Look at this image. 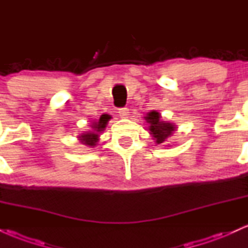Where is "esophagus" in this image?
Wrapping results in <instances>:
<instances>
[{
	"instance_id": "1",
	"label": "esophagus",
	"mask_w": 248,
	"mask_h": 248,
	"mask_svg": "<svg viewBox=\"0 0 248 248\" xmlns=\"http://www.w3.org/2000/svg\"><path fill=\"white\" fill-rule=\"evenodd\" d=\"M119 115H120V118H127L128 115V113H129V109H128L127 107H122V108H120V109H119Z\"/></svg>"
}]
</instances>
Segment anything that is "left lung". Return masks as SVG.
I'll return each instance as SVG.
<instances>
[{
  "instance_id": "obj_1",
  "label": "left lung",
  "mask_w": 248,
  "mask_h": 248,
  "mask_svg": "<svg viewBox=\"0 0 248 248\" xmlns=\"http://www.w3.org/2000/svg\"><path fill=\"white\" fill-rule=\"evenodd\" d=\"M146 121L149 124V132L155 140L156 144L164 143L169 136L176 130V126L161 119V114L156 110L149 112L146 116Z\"/></svg>"
}]
</instances>
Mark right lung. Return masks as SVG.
Instances as JSON below:
<instances>
[{
	"label": "right lung",
	"instance_id": "add662e5",
	"mask_svg": "<svg viewBox=\"0 0 248 248\" xmlns=\"http://www.w3.org/2000/svg\"><path fill=\"white\" fill-rule=\"evenodd\" d=\"M108 120H109V116L106 114L101 115L98 121H94L91 124V128H92V129L79 135V141H80L82 144H85V146L94 148L99 141V134L106 128Z\"/></svg>",
	"mask_w": 248,
	"mask_h": 248
}]
</instances>
